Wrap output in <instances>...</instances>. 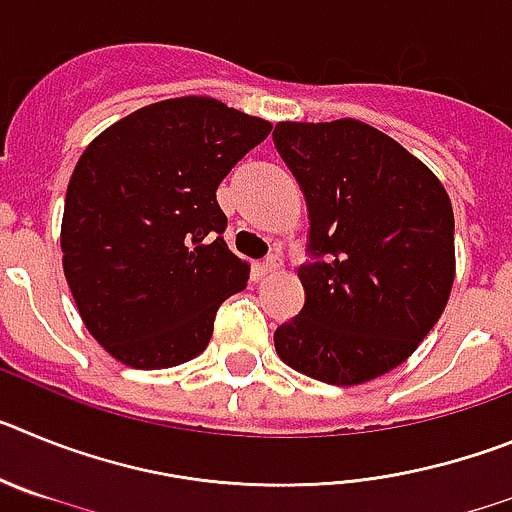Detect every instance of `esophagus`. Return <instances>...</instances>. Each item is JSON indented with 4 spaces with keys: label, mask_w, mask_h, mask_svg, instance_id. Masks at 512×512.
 I'll list each match as a JSON object with an SVG mask.
<instances>
[{
    "label": "esophagus",
    "mask_w": 512,
    "mask_h": 512,
    "mask_svg": "<svg viewBox=\"0 0 512 512\" xmlns=\"http://www.w3.org/2000/svg\"><path fill=\"white\" fill-rule=\"evenodd\" d=\"M261 266H264L266 274H274V271L282 269V256H279V253H269Z\"/></svg>",
    "instance_id": "esophagus-1"
}]
</instances>
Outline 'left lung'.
<instances>
[{
    "label": "left lung",
    "instance_id": "8db88e82",
    "mask_svg": "<svg viewBox=\"0 0 512 512\" xmlns=\"http://www.w3.org/2000/svg\"><path fill=\"white\" fill-rule=\"evenodd\" d=\"M274 146L307 202L305 305L282 323L284 364L328 384L400 366L454 284V210L423 161L359 120L279 122Z\"/></svg>",
    "mask_w": 512,
    "mask_h": 512
}]
</instances>
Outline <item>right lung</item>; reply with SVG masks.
Wrapping results in <instances>:
<instances>
[{"instance_id": "obj_1", "label": "right lung", "mask_w": 512, "mask_h": 512, "mask_svg": "<svg viewBox=\"0 0 512 512\" xmlns=\"http://www.w3.org/2000/svg\"><path fill=\"white\" fill-rule=\"evenodd\" d=\"M271 122L212 97L122 117L81 153L66 189L63 274L87 330L122 364L169 369L200 356L217 307L248 282L223 241L217 184Z\"/></svg>"}]
</instances>
